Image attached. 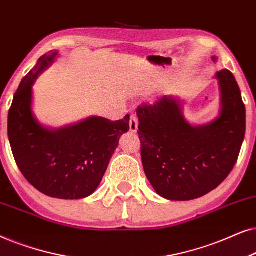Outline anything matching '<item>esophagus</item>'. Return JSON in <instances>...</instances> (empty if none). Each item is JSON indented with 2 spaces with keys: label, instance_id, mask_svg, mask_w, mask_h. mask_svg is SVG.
<instances>
[{
  "label": "esophagus",
  "instance_id": "esophagus-1",
  "mask_svg": "<svg viewBox=\"0 0 256 256\" xmlns=\"http://www.w3.org/2000/svg\"><path fill=\"white\" fill-rule=\"evenodd\" d=\"M137 130H138V118L134 114H132L130 116V131L136 132Z\"/></svg>",
  "mask_w": 256,
  "mask_h": 256
}]
</instances>
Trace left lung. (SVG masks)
<instances>
[{
    "mask_svg": "<svg viewBox=\"0 0 256 256\" xmlns=\"http://www.w3.org/2000/svg\"><path fill=\"white\" fill-rule=\"evenodd\" d=\"M216 78L221 112L208 125L188 124L182 104L168 96L137 108L145 174L165 199L186 202L205 196L227 178L239 158L246 108L233 74L224 69Z\"/></svg>",
    "mask_w": 256,
    "mask_h": 256,
    "instance_id": "1",
    "label": "left lung"
}]
</instances>
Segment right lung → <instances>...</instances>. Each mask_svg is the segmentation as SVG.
<instances>
[{
	"instance_id": "right-lung-1",
	"label": "right lung",
	"mask_w": 256,
	"mask_h": 256,
	"mask_svg": "<svg viewBox=\"0 0 256 256\" xmlns=\"http://www.w3.org/2000/svg\"><path fill=\"white\" fill-rule=\"evenodd\" d=\"M56 56V51L43 54L22 80L9 108L8 137L20 171L36 190L82 199L100 184L119 138L130 130V116L116 122L90 117L54 131L40 126L32 111V84Z\"/></svg>"
}]
</instances>
